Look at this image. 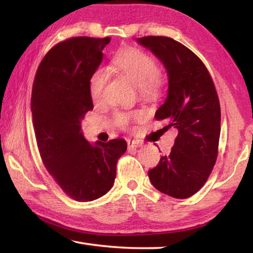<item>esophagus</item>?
<instances>
[{"label": "esophagus", "mask_w": 253, "mask_h": 253, "mask_svg": "<svg viewBox=\"0 0 253 253\" xmlns=\"http://www.w3.org/2000/svg\"><path fill=\"white\" fill-rule=\"evenodd\" d=\"M127 145H128V148H135V147H139L140 145H142V143L139 142V140H128L127 142Z\"/></svg>", "instance_id": "34e87169"}]
</instances>
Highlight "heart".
<instances>
[{
    "label": "heart",
    "instance_id": "1",
    "mask_svg": "<svg viewBox=\"0 0 253 253\" xmlns=\"http://www.w3.org/2000/svg\"><path fill=\"white\" fill-rule=\"evenodd\" d=\"M113 66L138 87L143 97L155 100L164 92L165 81L158 71L156 60L145 51L134 46L124 48L114 57ZM107 79L108 77L104 69H96L89 76L88 92L93 102L101 100ZM137 116V114L118 113L115 115V122L117 125L125 127Z\"/></svg>",
    "mask_w": 253,
    "mask_h": 253
}]
</instances>
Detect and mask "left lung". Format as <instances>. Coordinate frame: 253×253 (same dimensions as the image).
Here are the masks:
<instances>
[{"label": "left lung", "mask_w": 253, "mask_h": 253, "mask_svg": "<svg viewBox=\"0 0 253 253\" xmlns=\"http://www.w3.org/2000/svg\"><path fill=\"white\" fill-rule=\"evenodd\" d=\"M137 41L168 70V98L155 118L166 121L165 130L178 131L170 153L148 170L149 179L162 193L190 198L208 181L219 152L221 108L215 85L202 60L172 38L148 36Z\"/></svg>", "instance_id": "1"}]
</instances>
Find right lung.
<instances>
[{
  "mask_svg": "<svg viewBox=\"0 0 253 253\" xmlns=\"http://www.w3.org/2000/svg\"><path fill=\"white\" fill-rule=\"evenodd\" d=\"M110 38L76 37L59 42L42 59L32 87L33 127L41 160L62 191L78 202L105 195L127 149L122 138L90 145L81 121L93 109L88 78Z\"/></svg>",
  "mask_w": 253,
  "mask_h": 253,
  "instance_id": "right-lung-1",
  "label": "right lung"
}]
</instances>
